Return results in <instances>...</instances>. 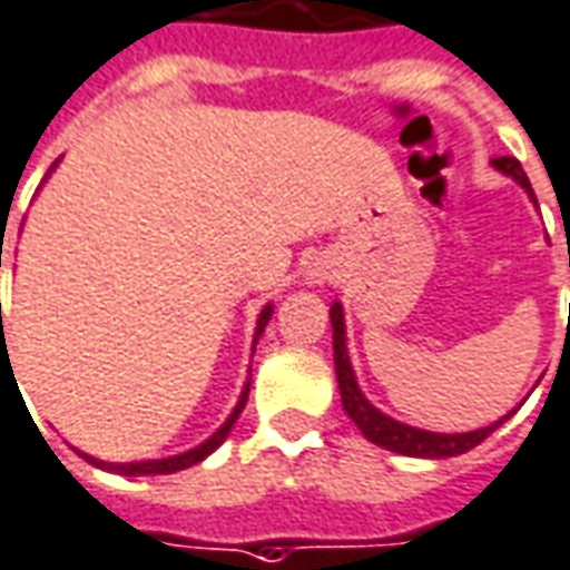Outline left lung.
Masks as SVG:
<instances>
[{
    "label": "left lung",
    "mask_w": 570,
    "mask_h": 570,
    "mask_svg": "<svg viewBox=\"0 0 570 570\" xmlns=\"http://www.w3.org/2000/svg\"><path fill=\"white\" fill-rule=\"evenodd\" d=\"M499 171L512 174L514 180L521 187H528L530 193V180L528 174L521 171V161L514 158H493ZM331 324H334V365H336V381H340V393H343V409L346 415L358 424V431L365 433L371 443L377 446L390 449V452H399V455H415V459H449V455H462L468 449H474L478 443H483L490 433L497 431L499 421L493 428H483V431H471V433H428V431H415L409 424H399L393 417L381 415L358 390L355 383V374H352L350 365V352H346V327H343V308L340 305H331Z\"/></svg>",
    "instance_id": "8db88e82"
}]
</instances>
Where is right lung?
<instances>
[{"label":"right lung","instance_id":"1","mask_svg":"<svg viewBox=\"0 0 570 570\" xmlns=\"http://www.w3.org/2000/svg\"><path fill=\"white\" fill-rule=\"evenodd\" d=\"M2 258V255H0ZM2 265V262H0ZM2 308V305H0ZM268 317H271V305L262 312V317H258V331H255V340H258V334L265 331V324H268ZM0 324H2V315H0ZM2 343H6V336H2ZM246 399H249V386L243 390V396H239V405L234 409V415L227 417V424L220 428L212 440H205L203 446H196V449H189V452H184V455H174V459H161V462H137V464H102V462H92V464H102V468H108V471H115V474H171V471H180V468H189V464H196V462H203L205 455H212L215 449L227 440V433H230V428H234V421L239 417V412H243V405H246Z\"/></svg>","mask_w":570,"mask_h":570}]
</instances>
